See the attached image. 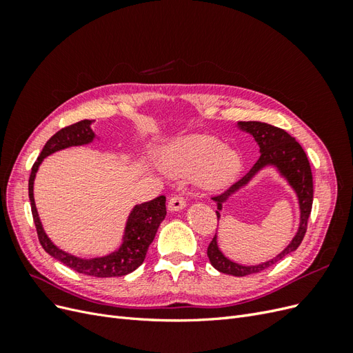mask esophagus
Masks as SVG:
<instances>
[{
  "label": "esophagus",
  "mask_w": 353,
  "mask_h": 353,
  "mask_svg": "<svg viewBox=\"0 0 353 353\" xmlns=\"http://www.w3.org/2000/svg\"><path fill=\"white\" fill-rule=\"evenodd\" d=\"M185 199L183 197V196H178V194H175V196H172L169 199V201H168V209L169 210H181V209H184L185 208Z\"/></svg>",
  "instance_id": "34e87169"
}]
</instances>
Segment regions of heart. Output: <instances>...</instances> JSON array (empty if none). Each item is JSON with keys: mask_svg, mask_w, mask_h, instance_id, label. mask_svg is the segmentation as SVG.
Returning <instances> with one entry per match:
<instances>
[{"mask_svg": "<svg viewBox=\"0 0 353 353\" xmlns=\"http://www.w3.org/2000/svg\"><path fill=\"white\" fill-rule=\"evenodd\" d=\"M159 163L174 178L194 175L208 190H221L240 174V154L205 134L181 137L159 152Z\"/></svg>", "mask_w": 353, "mask_h": 353, "instance_id": "b5f03b06", "label": "heart"}]
</instances>
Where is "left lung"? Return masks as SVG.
<instances>
[{"label": "left lung", "instance_id": "8db88e82", "mask_svg": "<svg viewBox=\"0 0 353 353\" xmlns=\"http://www.w3.org/2000/svg\"><path fill=\"white\" fill-rule=\"evenodd\" d=\"M240 126L254 137L256 143L259 144V148H261V157L258 159V162L253 165V168L249 170V172L245 174L241 179H239L237 183H234L227 191H223V193L216 196H212V200L218 201V209L221 210L222 201L225 200L231 193H234L237 188L243 187L265 165H275L281 170L283 175L288 179V183L292 184V187L297 193L299 205H301V225H299V231L294 236V239L279 256H276V258L265 263L254 265V266H244L236 262H231L218 249L216 236L212 239L208 248V256H209L210 263L222 274L245 276V275L256 274L270 268V266L281 261L288 253L294 252L299 245H301L307 230V219L312 210L314 183H312L311 165H309L306 153L303 152L302 145L294 140V137L287 134L284 130H281V128H276L262 122H240ZM216 216L219 218V212H216Z\"/></svg>", "mask_w": 353, "mask_h": 353}]
</instances>
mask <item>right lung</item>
I'll return each instance as SVG.
<instances>
[{
    "label": "right lung",
    "mask_w": 353,
    "mask_h": 353,
    "mask_svg": "<svg viewBox=\"0 0 353 353\" xmlns=\"http://www.w3.org/2000/svg\"><path fill=\"white\" fill-rule=\"evenodd\" d=\"M95 121L85 119L73 125H69L66 128H61L59 132H56L50 138L47 144L44 145V148H42L37 162L34 163V166H32L30 176H29V200H30L32 216H34L38 240L42 245V249H44L48 254H51L52 258H56L57 261L65 263L66 266H69V268H72L73 271H77L79 274L99 276V279H105V276H122L135 271L138 266L144 262L148 245H150L152 241L154 240L160 222H162L166 216L165 196H159L150 201L143 203V205L135 206L126 223L122 248L117 252H113L112 254L103 256V258H95V259L74 258V256L57 249L46 236L44 230H42V225L38 218V212L35 208L34 179L42 159L57 150H61V148L91 143L94 138L91 125Z\"/></svg>",
    "instance_id": "obj_1"
}]
</instances>
